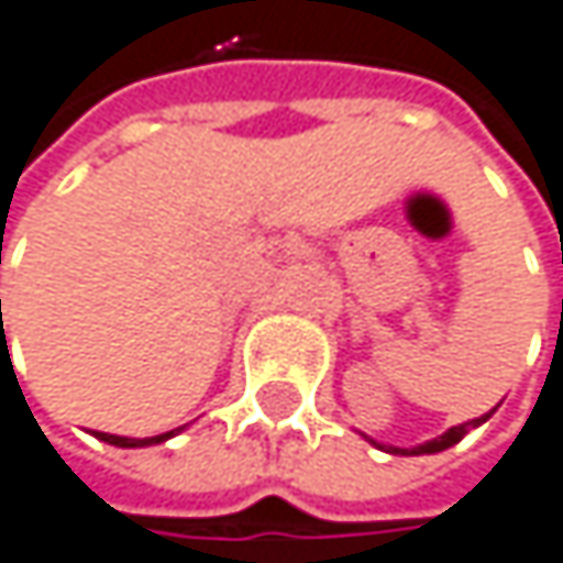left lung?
Wrapping results in <instances>:
<instances>
[{
    "instance_id": "obj_1",
    "label": "left lung",
    "mask_w": 563,
    "mask_h": 563,
    "mask_svg": "<svg viewBox=\"0 0 563 563\" xmlns=\"http://www.w3.org/2000/svg\"><path fill=\"white\" fill-rule=\"evenodd\" d=\"M494 412V409H490ZM490 412L487 416H481V419H470V423H460V427H450L443 437H437V440H430V443H419V446H412V450H399V446H389L386 453H409V456H419V453H443V450H450V446H456L473 427H481V423H487L490 419Z\"/></svg>"
}]
</instances>
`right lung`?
Masks as SVG:
<instances>
[{"instance_id":"right-lung-1","label":"right lung","mask_w":563,"mask_h":563,"mask_svg":"<svg viewBox=\"0 0 563 563\" xmlns=\"http://www.w3.org/2000/svg\"><path fill=\"white\" fill-rule=\"evenodd\" d=\"M103 443H110V446H154V443H164V440H170L174 437V430L170 433H161V437H147V440H130V437H113V433H97Z\"/></svg>"}]
</instances>
